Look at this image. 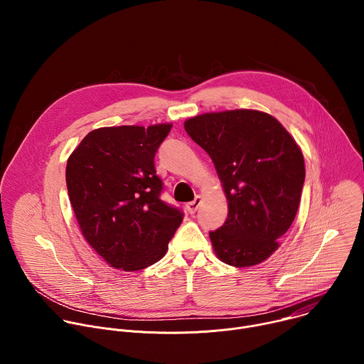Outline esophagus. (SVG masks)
Returning a JSON list of instances; mask_svg holds the SVG:
<instances>
[{"label": "esophagus", "mask_w": 364, "mask_h": 364, "mask_svg": "<svg viewBox=\"0 0 364 364\" xmlns=\"http://www.w3.org/2000/svg\"><path fill=\"white\" fill-rule=\"evenodd\" d=\"M201 201H203V198H201V196H196V198L193 200V201H190V203H187V212L190 213V215H194L196 212H197V209L200 207V204H201Z\"/></svg>", "instance_id": "1"}]
</instances>
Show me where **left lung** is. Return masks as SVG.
I'll list each match as a JSON object with an SVG mask.
<instances>
[{
	"label": "left lung",
	"instance_id": "1",
	"mask_svg": "<svg viewBox=\"0 0 364 364\" xmlns=\"http://www.w3.org/2000/svg\"><path fill=\"white\" fill-rule=\"evenodd\" d=\"M184 129L210 155L228 198L225 225L209 233L218 257L236 268L264 262L298 212L305 180L299 146L279 121L252 109L197 115Z\"/></svg>",
	"mask_w": 364,
	"mask_h": 364
}]
</instances>
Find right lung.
I'll list each match as a JSON object with an SVG mask.
<instances>
[{
  "mask_svg": "<svg viewBox=\"0 0 364 364\" xmlns=\"http://www.w3.org/2000/svg\"><path fill=\"white\" fill-rule=\"evenodd\" d=\"M171 124L90 131L66 166L69 200L86 242L115 269H144L166 255L183 212L166 204L154 157Z\"/></svg>",
  "mask_w": 364,
  "mask_h": 364,
  "instance_id": "right-lung-1",
  "label": "right lung"
}]
</instances>
